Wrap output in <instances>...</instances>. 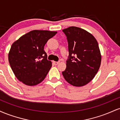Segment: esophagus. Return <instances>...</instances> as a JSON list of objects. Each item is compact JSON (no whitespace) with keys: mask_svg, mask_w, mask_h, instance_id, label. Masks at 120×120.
<instances>
[{"mask_svg":"<svg viewBox=\"0 0 120 120\" xmlns=\"http://www.w3.org/2000/svg\"><path fill=\"white\" fill-rule=\"evenodd\" d=\"M59 63H60V61H53V64H54L55 65H57Z\"/></svg>","mask_w":120,"mask_h":120,"instance_id":"esophagus-1","label":"esophagus"}]
</instances>
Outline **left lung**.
Returning <instances> with one entry per match:
<instances>
[{"mask_svg":"<svg viewBox=\"0 0 120 120\" xmlns=\"http://www.w3.org/2000/svg\"><path fill=\"white\" fill-rule=\"evenodd\" d=\"M63 31L68 41L69 56L62 74L71 85L83 86L93 79L100 68L98 43L92 34L79 27L71 26Z\"/></svg>","mask_w":120,"mask_h":120,"instance_id":"8db88e82","label":"left lung"}]
</instances>
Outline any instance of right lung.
Segmentation results:
<instances>
[{
  "label": "right lung",
  "mask_w": 120,
  "mask_h": 120,
  "mask_svg": "<svg viewBox=\"0 0 120 120\" xmlns=\"http://www.w3.org/2000/svg\"><path fill=\"white\" fill-rule=\"evenodd\" d=\"M57 33L48 30H33L12 44L8 60L15 76L28 86H34L45 79L52 67L44 46Z\"/></svg>",
  "instance_id": "add662e5"
}]
</instances>
